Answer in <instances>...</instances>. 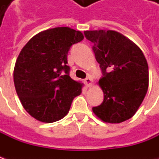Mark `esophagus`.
Listing matches in <instances>:
<instances>
[{"label":"esophagus","instance_id":"esophagus-1","mask_svg":"<svg viewBox=\"0 0 159 159\" xmlns=\"http://www.w3.org/2000/svg\"><path fill=\"white\" fill-rule=\"evenodd\" d=\"M84 82H85L86 87H87V88H89V87H91V85H92V83H93V80H92V79H91L90 77H88V78L84 80Z\"/></svg>","mask_w":159,"mask_h":159}]
</instances>
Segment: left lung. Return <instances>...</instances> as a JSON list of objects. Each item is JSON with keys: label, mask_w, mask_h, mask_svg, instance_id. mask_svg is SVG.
<instances>
[{"label": "left lung", "mask_w": 159, "mask_h": 159, "mask_svg": "<svg viewBox=\"0 0 159 159\" xmlns=\"http://www.w3.org/2000/svg\"><path fill=\"white\" fill-rule=\"evenodd\" d=\"M93 43L95 59L103 76L98 85L103 102L93 107L95 116L117 124L132 118L149 88V67L141 48L123 34L111 30L85 31Z\"/></svg>", "instance_id": "left-lung-1"}]
</instances>
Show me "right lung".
<instances>
[{"label":"right lung","mask_w":159,"mask_h":159,"mask_svg":"<svg viewBox=\"0 0 159 159\" xmlns=\"http://www.w3.org/2000/svg\"><path fill=\"white\" fill-rule=\"evenodd\" d=\"M84 39L70 27L42 31L28 41L16 61L13 78L22 105L33 118L52 123L65 117L82 83L69 75L67 54Z\"/></svg>","instance_id":"obj_1"}]
</instances>
